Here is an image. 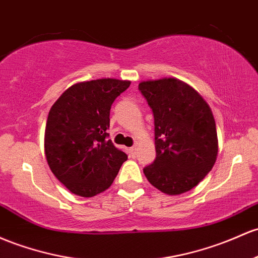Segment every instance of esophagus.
<instances>
[{
	"mask_svg": "<svg viewBox=\"0 0 258 258\" xmlns=\"http://www.w3.org/2000/svg\"><path fill=\"white\" fill-rule=\"evenodd\" d=\"M130 153H131L132 157H136L137 155V146H134L132 148H130Z\"/></svg>",
	"mask_w": 258,
	"mask_h": 258,
	"instance_id": "obj_1",
	"label": "esophagus"
}]
</instances>
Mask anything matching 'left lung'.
I'll return each mask as SVG.
<instances>
[{
  "mask_svg": "<svg viewBox=\"0 0 258 258\" xmlns=\"http://www.w3.org/2000/svg\"><path fill=\"white\" fill-rule=\"evenodd\" d=\"M138 89L154 116L157 158L143 169L154 187L180 195L197 186L218 154L216 121L205 99L176 78L141 82Z\"/></svg>",
  "mask_w": 258,
  "mask_h": 258,
  "instance_id": "left-lung-1",
  "label": "left lung"
}]
</instances>
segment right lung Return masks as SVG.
<instances>
[{"label":"right lung","instance_id":"right-lung-1","mask_svg":"<svg viewBox=\"0 0 258 258\" xmlns=\"http://www.w3.org/2000/svg\"><path fill=\"white\" fill-rule=\"evenodd\" d=\"M130 84L114 78L81 82L51 106L45 155L51 171L72 194L93 197L105 191L127 160L106 131L112 103Z\"/></svg>","mask_w":258,"mask_h":258}]
</instances>
